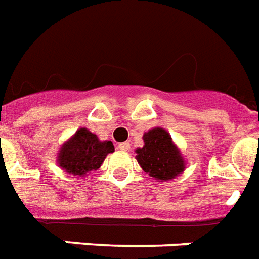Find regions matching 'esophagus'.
<instances>
[{
    "label": "esophagus",
    "mask_w": 259,
    "mask_h": 259,
    "mask_svg": "<svg viewBox=\"0 0 259 259\" xmlns=\"http://www.w3.org/2000/svg\"><path fill=\"white\" fill-rule=\"evenodd\" d=\"M118 148H119L120 151H127V149L130 148V143H129V141H124V143H120V144L118 145Z\"/></svg>",
    "instance_id": "1"
}]
</instances>
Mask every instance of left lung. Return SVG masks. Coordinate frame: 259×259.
Instances as JSON below:
<instances>
[{"mask_svg": "<svg viewBox=\"0 0 259 259\" xmlns=\"http://www.w3.org/2000/svg\"><path fill=\"white\" fill-rule=\"evenodd\" d=\"M137 162L145 173L156 180H171L183 173L185 164L167 132L160 127L144 135V147L136 149Z\"/></svg>", "mask_w": 259, "mask_h": 259, "instance_id": "1", "label": "left lung"}]
</instances>
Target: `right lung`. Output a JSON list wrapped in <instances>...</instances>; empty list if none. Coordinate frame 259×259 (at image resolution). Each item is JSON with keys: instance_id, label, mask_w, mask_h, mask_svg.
Segmentation results:
<instances>
[{"instance_id": "right-lung-1", "label": "right lung", "mask_w": 259, "mask_h": 259, "mask_svg": "<svg viewBox=\"0 0 259 259\" xmlns=\"http://www.w3.org/2000/svg\"><path fill=\"white\" fill-rule=\"evenodd\" d=\"M111 152H114L111 141H100L97 136L82 127L63 145L59 152V166L67 173L85 176L88 171L100 167Z\"/></svg>"}]
</instances>
